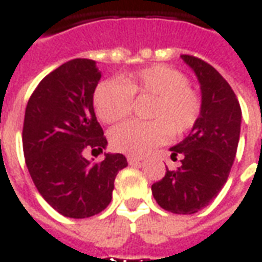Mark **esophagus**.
I'll return each mask as SVG.
<instances>
[{
	"mask_svg": "<svg viewBox=\"0 0 262 262\" xmlns=\"http://www.w3.org/2000/svg\"><path fill=\"white\" fill-rule=\"evenodd\" d=\"M142 160H143L142 157H135V156L127 157V162H129V164H136V163H140Z\"/></svg>",
	"mask_w": 262,
	"mask_h": 262,
	"instance_id": "34e87169",
	"label": "esophagus"
}]
</instances>
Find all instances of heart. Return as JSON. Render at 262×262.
Wrapping results in <instances>:
<instances>
[{"mask_svg": "<svg viewBox=\"0 0 262 262\" xmlns=\"http://www.w3.org/2000/svg\"><path fill=\"white\" fill-rule=\"evenodd\" d=\"M133 96H153L147 112L151 120H129L111 132V144L120 153L142 156L170 135H184L200 118V93L188 85L186 75L166 65H151L120 80L100 82L93 93L98 118L105 123L126 118Z\"/></svg>", "mask_w": 262, "mask_h": 262, "instance_id": "heart-1", "label": "heart"}]
</instances>
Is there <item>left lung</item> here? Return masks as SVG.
Listing matches in <instances>:
<instances>
[{
    "label": "left lung",
    "mask_w": 262,
    "mask_h": 262,
    "mask_svg": "<svg viewBox=\"0 0 262 262\" xmlns=\"http://www.w3.org/2000/svg\"><path fill=\"white\" fill-rule=\"evenodd\" d=\"M182 59L200 83V118L187 137L170 147L171 159L180 156L182 164L166 169L151 193L170 213L194 214L207 207L228 179L239 140L241 107L228 82L210 63L190 55Z\"/></svg>",
    "instance_id": "8db88e82"
}]
</instances>
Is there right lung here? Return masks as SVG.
Returning a JSON list of instances; mask_svg holds the SVG:
<instances>
[{
    "label": "right lung",
    "instance_id": "add662e5",
    "mask_svg": "<svg viewBox=\"0 0 262 262\" xmlns=\"http://www.w3.org/2000/svg\"><path fill=\"white\" fill-rule=\"evenodd\" d=\"M100 71L92 59H72L39 82L25 109L23 147L31 179L51 207L69 219H88L112 200L115 179L127 160L105 153L100 163L83 156L107 140L95 115Z\"/></svg>",
    "mask_w": 262,
    "mask_h": 262
}]
</instances>
